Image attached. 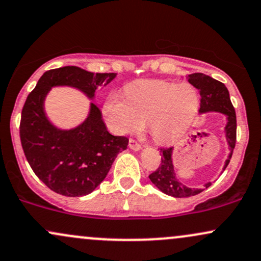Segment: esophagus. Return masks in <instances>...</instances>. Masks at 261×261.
Wrapping results in <instances>:
<instances>
[{"label": "esophagus", "mask_w": 261, "mask_h": 261, "mask_svg": "<svg viewBox=\"0 0 261 261\" xmlns=\"http://www.w3.org/2000/svg\"><path fill=\"white\" fill-rule=\"evenodd\" d=\"M129 148L132 149V150L139 151L140 149H142V145H140L139 143H137L134 139H129Z\"/></svg>", "instance_id": "1"}]
</instances>
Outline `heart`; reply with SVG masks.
Masks as SVG:
<instances>
[{
	"mask_svg": "<svg viewBox=\"0 0 261 261\" xmlns=\"http://www.w3.org/2000/svg\"><path fill=\"white\" fill-rule=\"evenodd\" d=\"M125 97L118 92L107 96L103 112L113 133L140 130L148 123L159 142H171L189 129L197 115L200 96L190 84L144 80L128 85Z\"/></svg>",
	"mask_w": 261,
	"mask_h": 261,
	"instance_id": "1",
	"label": "heart"
}]
</instances>
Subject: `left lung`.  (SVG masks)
I'll return each instance as SVG.
<instances>
[{"instance_id": "1", "label": "left lung", "mask_w": 261, "mask_h": 261, "mask_svg": "<svg viewBox=\"0 0 261 261\" xmlns=\"http://www.w3.org/2000/svg\"><path fill=\"white\" fill-rule=\"evenodd\" d=\"M187 79L192 86L200 90L201 115L208 112H218L223 113L225 119H227L224 134L228 143V148H229V154H228L223 166V170H225L230 162V158H232L237 139V117L232 102H230L229 92H228L225 85L222 84L221 81L215 80L211 76L201 74V72L189 75ZM172 151H174V148L160 149V153L163 154L162 163L153 174L149 175L150 181L160 191L165 195L172 196V197H191V196L200 194L203 191V189H191V187H187L178 181L174 169V163H172ZM204 186L207 189L211 186V182H207Z\"/></svg>"}]
</instances>
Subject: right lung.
I'll list each match as a JSON object with an SVG mask.
<instances>
[{"label": "right lung", "mask_w": 261, "mask_h": 261, "mask_svg": "<svg viewBox=\"0 0 261 261\" xmlns=\"http://www.w3.org/2000/svg\"><path fill=\"white\" fill-rule=\"evenodd\" d=\"M117 74H93L77 66H64L44 72L28 95L20 117L23 151L34 174L49 189L67 197L91 194L105 177L128 139L107 130L97 105L90 102L86 119L71 129H61L49 121L44 108L53 87L79 90L95 98L98 86L108 85Z\"/></svg>", "instance_id": "obj_1"}]
</instances>
